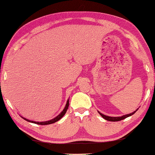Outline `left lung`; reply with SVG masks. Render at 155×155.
Here are the masks:
<instances>
[{"label":"left lung","mask_w":155,"mask_h":155,"mask_svg":"<svg viewBox=\"0 0 155 155\" xmlns=\"http://www.w3.org/2000/svg\"><path fill=\"white\" fill-rule=\"evenodd\" d=\"M138 109H137L135 111H134V112L133 113H131V114H127V115H124L123 116H120V117H111V116H105L104 114H102L101 113H100L99 112V114L100 115H101L103 118H104V119H105L106 120H108V121H112V122H116V121H120V120H123V119L126 118L127 117H129V116H131V115L134 114L135 113V112Z\"/></svg>","instance_id":"obj_1"}]
</instances>
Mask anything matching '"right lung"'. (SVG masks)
<instances>
[{"label": "right lung", "mask_w": 155, "mask_h": 155, "mask_svg": "<svg viewBox=\"0 0 155 155\" xmlns=\"http://www.w3.org/2000/svg\"><path fill=\"white\" fill-rule=\"evenodd\" d=\"M69 100L67 101V104L66 105H65V107L64 108V110L58 116H57L56 118H54V119H52V120H48V121H45V122H35V121H31L30 120H28V119L26 118H24L23 117H21L23 119H24V120L28 121V122H30V123H35V124H41V125H46V124H52V123H56V122H57L58 120H59L60 119H61V118H62V116H63L65 113H66L67 110L68 109V107H69Z\"/></svg>", "instance_id": "add662e5"}]
</instances>
